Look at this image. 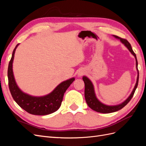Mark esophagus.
Segmentation results:
<instances>
[{
    "instance_id": "34e87169",
    "label": "esophagus",
    "mask_w": 146,
    "mask_h": 146,
    "mask_svg": "<svg viewBox=\"0 0 146 146\" xmlns=\"http://www.w3.org/2000/svg\"><path fill=\"white\" fill-rule=\"evenodd\" d=\"M84 74H85V72H84L83 70H80V71H79L78 73V76L79 77L82 76Z\"/></svg>"
}]
</instances>
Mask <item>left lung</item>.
Here are the masks:
<instances>
[{
    "instance_id": "8db88e82",
    "label": "left lung",
    "mask_w": 146,
    "mask_h": 146,
    "mask_svg": "<svg viewBox=\"0 0 146 146\" xmlns=\"http://www.w3.org/2000/svg\"><path fill=\"white\" fill-rule=\"evenodd\" d=\"M113 36L115 37L116 38L119 39L120 41H121L122 43H123L127 47L128 49L129 50V51L133 54L135 58H136V69L138 70V77H137V80L136 85L135 86L134 89L132 91L131 94L130 96L128 98L123 102L122 104L117 105H114V106H108V105H106L103 104H102L99 101V100L96 98V95H95V92H94V86L93 85H92V82L90 80V79L87 78L85 76L83 77V80L84 81V83H85V98L86 103L89 106V107H90L92 110H94V111L101 113H113L118 111V110L122 109L129 102L131 98H133V96L134 95V93L135 92V90L136 89L137 86H138V80H139V71L138 69V61H137L136 59V54H135V52H133V49H132L131 44L129 43V42L128 41L127 39L119 38L117 36H116V35H113Z\"/></svg>"
}]
</instances>
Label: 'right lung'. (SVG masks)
<instances>
[{"label":"right lung","instance_id":"1","mask_svg":"<svg viewBox=\"0 0 146 146\" xmlns=\"http://www.w3.org/2000/svg\"><path fill=\"white\" fill-rule=\"evenodd\" d=\"M17 44L13 50L8 68V86L13 99L25 111L34 115H47L56 111L60 107L64 92L74 81L72 78L61 83L51 93L43 97H33L24 93L17 86L13 72V61Z\"/></svg>","mask_w":146,"mask_h":146}]
</instances>
